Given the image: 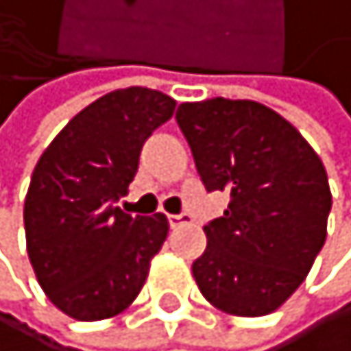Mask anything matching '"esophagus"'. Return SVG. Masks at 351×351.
Masks as SVG:
<instances>
[{
  "label": "esophagus",
  "mask_w": 351,
  "mask_h": 351,
  "mask_svg": "<svg viewBox=\"0 0 351 351\" xmlns=\"http://www.w3.org/2000/svg\"><path fill=\"white\" fill-rule=\"evenodd\" d=\"M186 223H191L189 214H169V226L171 228H180V226H186Z\"/></svg>",
  "instance_id": "esophagus-1"
}]
</instances>
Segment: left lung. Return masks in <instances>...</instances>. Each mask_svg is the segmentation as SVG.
I'll use <instances>...</instances> for the list:
<instances>
[{"label": "left lung", "instance_id": "left-lung-1", "mask_svg": "<svg viewBox=\"0 0 351 351\" xmlns=\"http://www.w3.org/2000/svg\"><path fill=\"white\" fill-rule=\"evenodd\" d=\"M176 119L207 191L230 205L205 226L193 280L216 309L273 313L304 282L327 239L331 191L318 153L257 101L182 104Z\"/></svg>", "mask_w": 351, "mask_h": 351}]
</instances>
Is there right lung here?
I'll return each mask as SVG.
<instances>
[{"mask_svg":"<svg viewBox=\"0 0 351 351\" xmlns=\"http://www.w3.org/2000/svg\"><path fill=\"white\" fill-rule=\"evenodd\" d=\"M176 101L148 87L97 99L56 135L24 200L26 252L47 298L74 320H106L139 295L169 234L165 214L130 216L139 153Z\"/></svg>","mask_w":351,"mask_h":351,"instance_id":"add662e5","label":"right lung"}]
</instances>
